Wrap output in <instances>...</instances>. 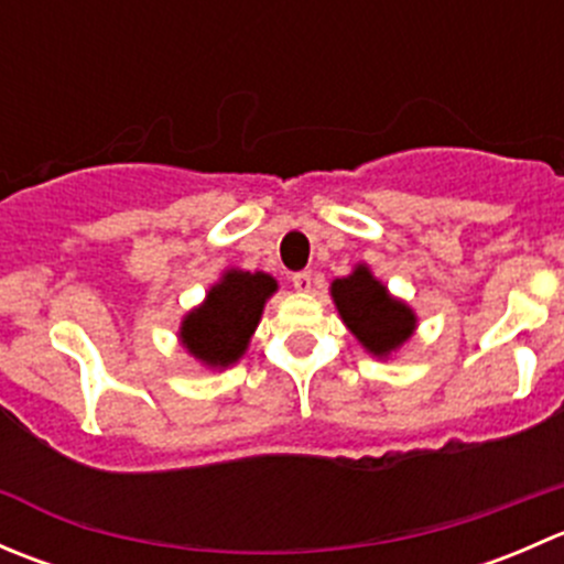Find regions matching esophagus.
I'll list each match as a JSON object with an SVG mask.
<instances>
[{"label":"esophagus","mask_w":564,"mask_h":564,"mask_svg":"<svg viewBox=\"0 0 564 564\" xmlns=\"http://www.w3.org/2000/svg\"><path fill=\"white\" fill-rule=\"evenodd\" d=\"M292 286L297 289L300 294H308L311 289H314V275H311V272H297V275H292Z\"/></svg>","instance_id":"obj_1"}]
</instances>
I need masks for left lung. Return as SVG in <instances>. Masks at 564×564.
Instances as JSON below:
<instances>
[{
    "label": "left lung",
    "mask_w": 564,
    "mask_h": 564,
    "mask_svg": "<svg viewBox=\"0 0 564 564\" xmlns=\"http://www.w3.org/2000/svg\"><path fill=\"white\" fill-rule=\"evenodd\" d=\"M329 297L357 344L379 360H390L417 329V314L409 303L390 294V289L362 261L349 275L329 283Z\"/></svg>",
    "instance_id": "1"
}]
</instances>
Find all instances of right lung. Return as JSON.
I'll return each mask as SVG.
<instances>
[{
	"label": "right lung",
	"mask_w": 564,
	"mask_h": 564,
	"mask_svg": "<svg viewBox=\"0 0 564 564\" xmlns=\"http://www.w3.org/2000/svg\"><path fill=\"white\" fill-rule=\"evenodd\" d=\"M278 292L270 272L229 267L207 289L202 303L187 311L180 324V346L209 371H226L242 360L259 327L264 305Z\"/></svg>",
	"instance_id": "obj_1"
}]
</instances>
